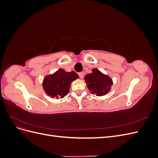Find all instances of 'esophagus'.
Here are the masks:
<instances>
[{
  "instance_id": "34e87169",
  "label": "esophagus",
  "mask_w": 158,
  "mask_h": 158,
  "mask_svg": "<svg viewBox=\"0 0 158 158\" xmlns=\"http://www.w3.org/2000/svg\"><path fill=\"white\" fill-rule=\"evenodd\" d=\"M78 75H79L80 78L81 79H82V78H84V73H78Z\"/></svg>"
}]
</instances>
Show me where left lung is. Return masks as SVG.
I'll use <instances>...</instances> for the list:
<instances>
[{
    "label": "left lung",
    "instance_id": "left-lung-1",
    "mask_svg": "<svg viewBox=\"0 0 158 158\" xmlns=\"http://www.w3.org/2000/svg\"><path fill=\"white\" fill-rule=\"evenodd\" d=\"M92 73L86 74L84 80L90 93L97 96H102L108 94L111 89L113 80L98 69H93Z\"/></svg>",
    "mask_w": 158,
    "mask_h": 158
}]
</instances>
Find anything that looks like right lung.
Masks as SVG:
<instances>
[{
  "label": "right lung",
  "mask_w": 158,
  "mask_h": 158,
  "mask_svg": "<svg viewBox=\"0 0 158 158\" xmlns=\"http://www.w3.org/2000/svg\"><path fill=\"white\" fill-rule=\"evenodd\" d=\"M78 78L79 76L74 71L66 72L59 69L54 73L45 76L42 86L45 94L51 98H63L69 93L71 83Z\"/></svg>",
  "instance_id": "right-lung-1"
}]
</instances>
